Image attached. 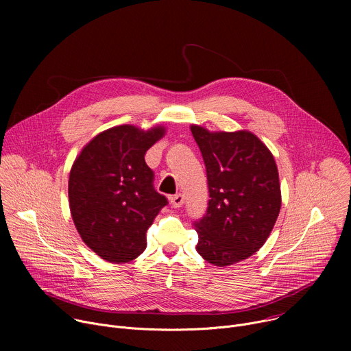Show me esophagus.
<instances>
[{
  "mask_svg": "<svg viewBox=\"0 0 351 351\" xmlns=\"http://www.w3.org/2000/svg\"><path fill=\"white\" fill-rule=\"evenodd\" d=\"M171 206L173 207V208H179V207H182L183 206V202H184V198H183V195L179 193V194H175V195H172L171 198Z\"/></svg>",
  "mask_w": 351,
  "mask_h": 351,
  "instance_id": "1",
  "label": "esophagus"
}]
</instances>
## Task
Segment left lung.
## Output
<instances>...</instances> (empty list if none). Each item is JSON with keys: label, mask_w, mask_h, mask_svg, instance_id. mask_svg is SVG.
Wrapping results in <instances>:
<instances>
[{"label": "left lung", "mask_w": 351, "mask_h": 351, "mask_svg": "<svg viewBox=\"0 0 351 351\" xmlns=\"http://www.w3.org/2000/svg\"><path fill=\"white\" fill-rule=\"evenodd\" d=\"M210 190L207 214L194 222L197 253L215 267L252 257L278 219L282 194L269 148L252 132H210L191 125Z\"/></svg>", "instance_id": "1"}]
</instances>
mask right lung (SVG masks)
Returning <instances> with one entry per match:
<instances>
[{"instance_id":"1","label":"right lung","mask_w":351,"mask_h":351,"mask_svg":"<svg viewBox=\"0 0 351 351\" xmlns=\"http://www.w3.org/2000/svg\"><path fill=\"white\" fill-rule=\"evenodd\" d=\"M165 133L161 125L115 126L93 137L73 161L68 183L73 223L84 244L108 263L137 258L147 229L168 204L144 160Z\"/></svg>"}]
</instances>
